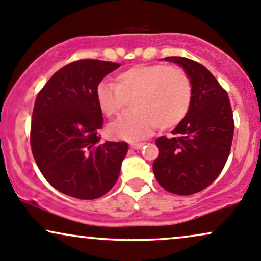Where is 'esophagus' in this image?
Instances as JSON below:
<instances>
[{
    "mask_svg": "<svg viewBox=\"0 0 261 261\" xmlns=\"http://www.w3.org/2000/svg\"><path fill=\"white\" fill-rule=\"evenodd\" d=\"M143 145H144V143H130L129 147L132 148V149L138 150V149H141V148L143 147Z\"/></svg>",
    "mask_w": 261,
    "mask_h": 261,
    "instance_id": "1",
    "label": "esophagus"
}]
</instances>
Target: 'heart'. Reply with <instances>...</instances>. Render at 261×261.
<instances>
[{
	"label": "heart",
	"mask_w": 261,
	"mask_h": 261,
	"mask_svg": "<svg viewBox=\"0 0 261 261\" xmlns=\"http://www.w3.org/2000/svg\"><path fill=\"white\" fill-rule=\"evenodd\" d=\"M130 99L132 111L109 125L112 137L136 141L149 134L155 124L162 129L178 125L189 112L192 83L186 72L165 64H137L116 77V83L102 81L96 88L100 112L112 118Z\"/></svg>",
	"instance_id": "obj_1"
}]
</instances>
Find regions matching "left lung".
Returning <instances> with one entry per match:
<instances>
[{"label": "left lung", "instance_id": "obj_1", "mask_svg": "<svg viewBox=\"0 0 261 261\" xmlns=\"http://www.w3.org/2000/svg\"><path fill=\"white\" fill-rule=\"evenodd\" d=\"M183 68L192 83V103L173 134L155 141L159 154L153 172L159 186L178 195H190L210 186L230 153L234 119L228 93L200 63L165 57Z\"/></svg>", "mask_w": 261, "mask_h": 261}]
</instances>
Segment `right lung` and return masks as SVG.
<instances>
[{
  "mask_svg": "<svg viewBox=\"0 0 261 261\" xmlns=\"http://www.w3.org/2000/svg\"><path fill=\"white\" fill-rule=\"evenodd\" d=\"M119 63L72 62L49 78L35 102L31 148L53 188L77 199H97L113 188L128 152L124 142H100L103 116L96 88Z\"/></svg>",
  "mask_w": 261,
  "mask_h": 261,
  "instance_id": "right-lung-1",
  "label": "right lung"
}]
</instances>
